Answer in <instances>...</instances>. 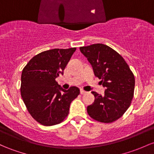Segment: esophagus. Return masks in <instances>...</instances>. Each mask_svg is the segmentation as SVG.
Instances as JSON below:
<instances>
[{"instance_id": "34e87169", "label": "esophagus", "mask_w": 154, "mask_h": 154, "mask_svg": "<svg viewBox=\"0 0 154 154\" xmlns=\"http://www.w3.org/2000/svg\"><path fill=\"white\" fill-rule=\"evenodd\" d=\"M86 93H87V92H86L85 91L82 90V89H81V90H80V94H85Z\"/></svg>"}]
</instances>
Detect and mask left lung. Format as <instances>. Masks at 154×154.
I'll list each match as a JSON object with an SVG mask.
<instances>
[{"label": "left lung", "instance_id": "obj_1", "mask_svg": "<svg viewBox=\"0 0 154 154\" xmlns=\"http://www.w3.org/2000/svg\"><path fill=\"white\" fill-rule=\"evenodd\" d=\"M80 50L92 65L95 75L106 87L103 96L93 91L95 100L88 106V114L99 122H114L131 104L134 91V74L123 57L107 45L94 44L80 47Z\"/></svg>", "mask_w": 154, "mask_h": 154}]
</instances>
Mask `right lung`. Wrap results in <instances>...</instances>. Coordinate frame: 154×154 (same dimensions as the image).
<instances>
[{"label":"right lung","mask_w":154,"mask_h":154,"mask_svg":"<svg viewBox=\"0 0 154 154\" xmlns=\"http://www.w3.org/2000/svg\"><path fill=\"white\" fill-rule=\"evenodd\" d=\"M75 50L76 47H72L40 52L23 69L21 96L32 118L43 126H53L63 121L69 115L71 102L80 94L78 88L63 90L55 80L63 74Z\"/></svg>","instance_id":"obj_1"}]
</instances>
